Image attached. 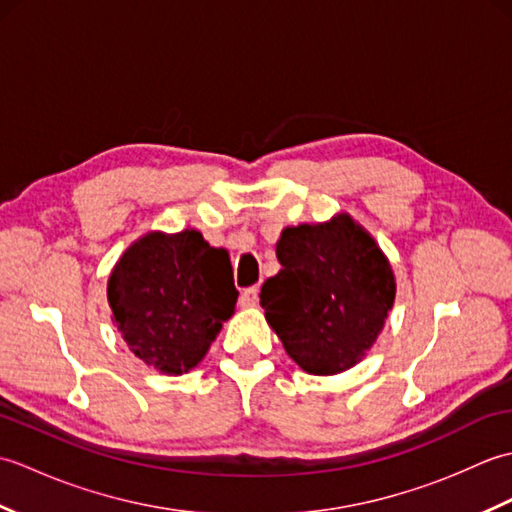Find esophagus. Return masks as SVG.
Instances as JSON below:
<instances>
[{
    "label": "esophagus",
    "instance_id": "esophagus-1",
    "mask_svg": "<svg viewBox=\"0 0 512 512\" xmlns=\"http://www.w3.org/2000/svg\"><path fill=\"white\" fill-rule=\"evenodd\" d=\"M257 295H259V288L257 286L246 288L242 295H239V303H242V308H253L255 303H257Z\"/></svg>",
    "mask_w": 512,
    "mask_h": 512
}]
</instances>
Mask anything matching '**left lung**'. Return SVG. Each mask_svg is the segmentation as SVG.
<instances>
[{
  "label": "left lung",
  "mask_w": 512,
  "mask_h": 512,
  "mask_svg": "<svg viewBox=\"0 0 512 512\" xmlns=\"http://www.w3.org/2000/svg\"><path fill=\"white\" fill-rule=\"evenodd\" d=\"M281 270L264 281L266 321L303 372L330 376L369 352L394 306L396 279L374 237L347 213L281 231Z\"/></svg>",
  "instance_id": "left-lung-1"
}]
</instances>
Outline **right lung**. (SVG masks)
Masks as SVG:
<instances>
[{
	"label": "right lung",
	"instance_id": "add662e5",
	"mask_svg": "<svg viewBox=\"0 0 512 512\" xmlns=\"http://www.w3.org/2000/svg\"><path fill=\"white\" fill-rule=\"evenodd\" d=\"M237 295L231 257L195 228L136 239L107 281L112 321L129 350L169 376L202 361Z\"/></svg>",
	"mask_w": 512,
	"mask_h": 512
}]
</instances>
